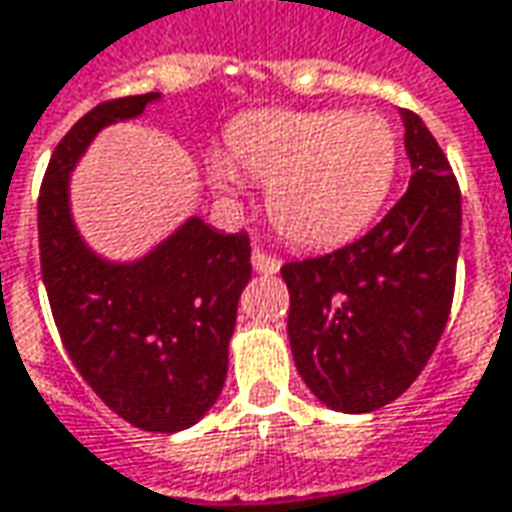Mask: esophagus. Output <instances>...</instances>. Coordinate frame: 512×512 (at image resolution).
Listing matches in <instances>:
<instances>
[{
  "mask_svg": "<svg viewBox=\"0 0 512 512\" xmlns=\"http://www.w3.org/2000/svg\"><path fill=\"white\" fill-rule=\"evenodd\" d=\"M252 266L260 274H277L280 271V257L269 255V252H263V249H252Z\"/></svg>",
  "mask_w": 512,
  "mask_h": 512,
  "instance_id": "esophagus-1",
  "label": "esophagus"
}]
</instances>
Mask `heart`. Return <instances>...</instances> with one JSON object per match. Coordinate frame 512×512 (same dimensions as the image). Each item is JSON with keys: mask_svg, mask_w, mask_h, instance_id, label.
I'll return each instance as SVG.
<instances>
[{"mask_svg": "<svg viewBox=\"0 0 512 512\" xmlns=\"http://www.w3.org/2000/svg\"><path fill=\"white\" fill-rule=\"evenodd\" d=\"M395 173V131L350 111H257L229 128V159L210 162L224 196H238L241 176L266 184L274 227L305 249L356 238L384 207Z\"/></svg>", "mask_w": 512, "mask_h": 512, "instance_id": "1", "label": "heart"}]
</instances>
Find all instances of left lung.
Masks as SVG:
<instances>
[{
  "label": "left lung",
  "mask_w": 512,
  "mask_h": 512,
  "mask_svg": "<svg viewBox=\"0 0 512 512\" xmlns=\"http://www.w3.org/2000/svg\"><path fill=\"white\" fill-rule=\"evenodd\" d=\"M409 190L364 238L285 263L288 342L302 381L336 412H373L412 387L454 300L462 198L443 148L401 111Z\"/></svg>",
  "instance_id": "8db88e82"
}]
</instances>
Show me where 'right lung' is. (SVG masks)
<instances>
[{"instance_id": "obj_1", "label": "right lung", "mask_w": 512, "mask_h": 512, "mask_svg": "<svg viewBox=\"0 0 512 512\" xmlns=\"http://www.w3.org/2000/svg\"><path fill=\"white\" fill-rule=\"evenodd\" d=\"M159 92L100 103L52 151L38 196V249L52 316L83 381L142 431L190 429L227 381L238 300L252 277L249 235L198 215L131 263L100 257L72 221L69 173L111 123Z\"/></svg>"}]
</instances>
